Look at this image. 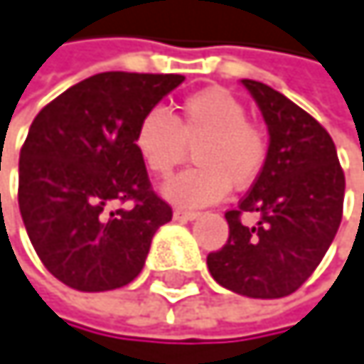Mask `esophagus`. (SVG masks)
<instances>
[{
    "label": "esophagus",
    "mask_w": 364,
    "mask_h": 364,
    "mask_svg": "<svg viewBox=\"0 0 364 364\" xmlns=\"http://www.w3.org/2000/svg\"><path fill=\"white\" fill-rule=\"evenodd\" d=\"M172 218H174V220H181V222H186V220H196V218H198V211H188V209H174Z\"/></svg>",
    "instance_id": "esophagus-1"
}]
</instances>
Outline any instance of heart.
<instances>
[{"instance_id":"obj_1","label":"heart","mask_w":364,"mask_h":364,"mask_svg":"<svg viewBox=\"0 0 364 364\" xmlns=\"http://www.w3.org/2000/svg\"><path fill=\"white\" fill-rule=\"evenodd\" d=\"M246 105L224 88L188 95L174 116L153 109L136 129V151L157 176H168L183 164L190 146L198 166L181 172L164 186L174 205L200 207L252 186L267 161V138L250 122Z\"/></svg>"}]
</instances>
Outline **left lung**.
Listing matches in <instances>:
<instances>
[{
  "mask_svg": "<svg viewBox=\"0 0 364 364\" xmlns=\"http://www.w3.org/2000/svg\"><path fill=\"white\" fill-rule=\"evenodd\" d=\"M269 132L267 161L237 209L224 213L226 244L207 267L222 287L248 298H284L321 263L343 218L346 174L326 129L278 90L242 80ZM257 213V224L241 222Z\"/></svg>",
  "mask_w": 364,
  "mask_h": 364,
  "instance_id": "1",
  "label": "left lung"
}]
</instances>
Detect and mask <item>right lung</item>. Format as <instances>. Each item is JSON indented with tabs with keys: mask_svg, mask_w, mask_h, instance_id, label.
Returning <instances> with one entry per match:
<instances>
[{
	"mask_svg": "<svg viewBox=\"0 0 364 364\" xmlns=\"http://www.w3.org/2000/svg\"><path fill=\"white\" fill-rule=\"evenodd\" d=\"M183 80L99 73L34 118L18 157V209L38 259L68 287H124L142 272L155 230L172 220L136 151V129Z\"/></svg>",
	"mask_w": 364,
	"mask_h": 364,
	"instance_id": "right-lung-1",
	"label": "right lung"
}]
</instances>
